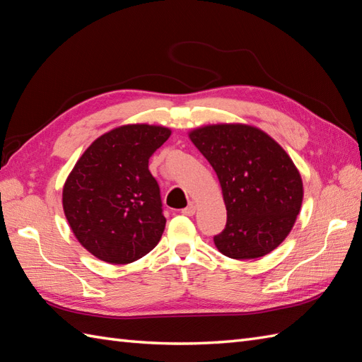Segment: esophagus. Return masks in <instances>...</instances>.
<instances>
[{
	"mask_svg": "<svg viewBox=\"0 0 362 362\" xmlns=\"http://www.w3.org/2000/svg\"><path fill=\"white\" fill-rule=\"evenodd\" d=\"M182 214H185V216H194L196 214V205L194 204H189L187 208L182 209Z\"/></svg>",
	"mask_w": 362,
	"mask_h": 362,
	"instance_id": "1",
	"label": "esophagus"
}]
</instances>
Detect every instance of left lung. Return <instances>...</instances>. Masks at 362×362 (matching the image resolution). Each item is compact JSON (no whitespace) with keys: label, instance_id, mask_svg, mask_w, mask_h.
Segmentation results:
<instances>
[{"label":"left lung","instance_id":"8db88e82","mask_svg":"<svg viewBox=\"0 0 362 362\" xmlns=\"http://www.w3.org/2000/svg\"><path fill=\"white\" fill-rule=\"evenodd\" d=\"M191 141L221 182L226 225L214 243L231 259L262 257L288 236L302 205V179L288 154L257 128L211 124Z\"/></svg>","mask_w":362,"mask_h":362}]
</instances>
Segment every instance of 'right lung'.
<instances>
[{"instance_id": "1", "label": "right lung", "mask_w": 362, "mask_h": 362, "mask_svg": "<svg viewBox=\"0 0 362 362\" xmlns=\"http://www.w3.org/2000/svg\"><path fill=\"white\" fill-rule=\"evenodd\" d=\"M170 136L163 126H120L75 163L63 188L64 214L75 238L100 260L131 264L160 240L166 219L148 163Z\"/></svg>"}]
</instances>
